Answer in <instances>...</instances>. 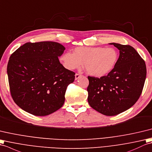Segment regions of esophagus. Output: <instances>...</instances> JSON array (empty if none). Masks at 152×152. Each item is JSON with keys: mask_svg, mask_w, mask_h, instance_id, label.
<instances>
[{"mask_svg": "<svg viewBox=\"0 0 152 152\" xmlns=\"http://www.w3.org/2000/svg\"><path fill=\"white\" fill-rule=\"evenodd\" d=\"M80 76H81V75H80V74H79V73H76L75 75V80L78 79Z\"/></svg>", "mask_w": 152, "mask_h": 152, "instance_id": "1", "label": "esophagus"}]
</instances>
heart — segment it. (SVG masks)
I'll list each match as a JSON object with an SVG mask.
<instances>
[{"instance_id": "b5f03b06", "label": "heart", "mask_w": 152, "mask_h": 152, "mask_svg": "<svg viewBox=\"0 0 152 152\" xmlns=\"http://www.w3.org/2000/svg\"><path fill=\"white\" fill-rule=\"evenodd\" d=\"M118 60V52L113 47H79L73 53H63L60 60L69 70L79 69L83 64L89 75L101 77L110 73Z\"/></svg>"}]
</instances>
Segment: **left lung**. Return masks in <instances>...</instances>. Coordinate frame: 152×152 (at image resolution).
<instances>
[{"label":"left lung","mask_w":152,"mask_h":152,"mask_svg":"<svg viewBox=\"0 0 152 152\" xmlns=\"http://www.w3.org/2000/svg\"><path fill=\"white\" fill-rule=\"evenodd\" d=\"M120 50L114 69L100 78L88 77V102L106 116H115L129 109L142 94L146 77L144 60L133 47L112 43Z\"/></svg>","instance_id":"obj_1"}]
</instances>
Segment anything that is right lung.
Segmentation results:
<instances>
[{
	"label": "right lung",
	"mask_w": 152,
	"mask_h": 152,
	"mask_svg": "<svg viewBox=\"0 0 152 152\" xmlns=\"http://www.w3.org/2000/svg\"><path fill=\"white\" fill-rule=\"evenodd\" d=\"M64 50L54 42H28L12 54L7 66L10 90L21 109L43 116L62 107L75 75L59 61Z\"/></svg>",
	"instance_id": "obj_1"
}]
</instances>
